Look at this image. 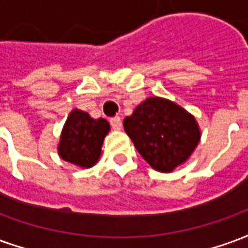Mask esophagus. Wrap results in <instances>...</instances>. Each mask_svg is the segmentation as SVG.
<instances>
[{
    "label": "esophagus",
    "instance_id": "obj_1",
    "mask_svg": "<svg viewBox=\"0 0 248 248\" xmlns=\"http://www.w3.org/2000/svg\"><path fill=\"white\" fill-rule=\"evenodd\" d=\"M110 124H111V127L114 130H121L122 129V121H121V117H114V118L110 119Z\"/></svg>",
    "mask_w": 248,
    "mask_h": 248
}]
</instances>
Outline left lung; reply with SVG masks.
Here are the masks:
<instances>
[{
    "label": "left lung",
    "mask_w": 248,
    "mask_h": 248,
    "mask_svg": "<svg viewBox=\"0 0 248 248\" xmlns=\"http://www.w3.org/2000/svg\"><path fill=\"white\" fill-rule=\"evenodd\" d=\"M124 127L142 158L161 172H171L185 163L202 135L192 114L161 97L140 103L124 119Z\"/></svg>",
    "instance_id": "1"
}]
</instances>
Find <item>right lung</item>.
<instances>
[{"mask_svg": "<svg viewBox=\"0 0 248 248\" xmlns=\"http://www.w3.org/2000/svg\"><path fill=\"white\" fill-rule=\"evenodd\" d=\"M110 131L106 119L92 118L79 108L71 110L62 127L58 154L81 169H90L99 159L105 137Z\"/></svg>", "mask_w": 248, "mask_h": 248, "instance_id": "1", "label": "right lung"}]
</instances>
